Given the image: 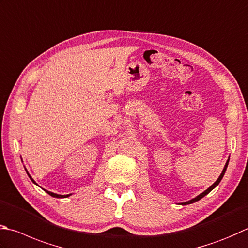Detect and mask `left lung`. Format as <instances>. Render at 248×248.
<instances>
[{"instance_id": "obj_1", "label": "left lung", "mask_w": 248, "mask_h": 248, "mask_svg": "<svg viewBox=\"0 0 248 248\" xmlns=\"http://www.w3.org/2000/svg\"><path fill=\"white\" fill-rule=\"evenodd\" d=\"M228 164H229V158H228V161H227V163H226V165H225V167H223V170H222V172L220 174V176H219V178L214 182V184L209 186V188L207 189V190H205L203 193H201L200 195H198L197 198H194V199H192V200H190V201H188V202H185V203H181L182 205H186V204H192V203H194V202H197V201H199V200H201L202 198H204L205 195L206 194H208L209 192H211V191L215 188V186H217L218 185H219V182L221 181V179H222V177H223V175H225V172H226V170H227V167H228Z\"/></svg>"}]
</instances>
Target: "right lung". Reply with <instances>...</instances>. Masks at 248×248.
Segmentation results:
<instances>
[{
	"instance_id": "obj_1",
	"label": "right lung",
	"mask_w": 248,
	"mask_h": 248,
	"mask_svg": "<svg viewBox=\"0 0 248 248\" xmlns=\"http://www.w3.org/2000/svg\"><path fill=\"white\" fill-rule=\"evenodd\" d=\"M26 171H27V170H26ZM27 174H28V176L30 177V179L34 182V180L32 179V178H31V176L29 175V172L27 171ZM34 184H35V182H34ZM44 191H45V192H47L49 195H51V197H54V198H58V199H62V198H68V197H70V195H71V194H67V195H60V194H57V193H53V192H50V191H47V190H44Z\"/></svg>"
}]
</instances>
